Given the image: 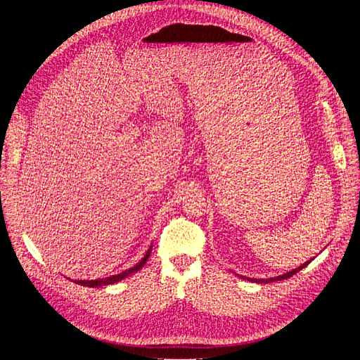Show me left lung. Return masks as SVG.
I'll list each match as a JSON object with an SVG mask.
<instances>
[{"label": "left lung", "mask_w": 360, "mask_h": 360, "mask_svg": "<svg viewBox=\"0 0 360 360\" xmlns=\"http://www.w3.org/2000/svg\"><path fill=\"white\" fill-rule=\"evenodd\" d=\"M311 263V259L308 261V263H304V264H302L300 267H297V269H294V270H291V271H288V274H284V275H281V276H278V278H270V279H250V281H255V282H261V284H267V282H274V281H282V279H288V278H291L292 275H296L297 271H300L303 267H307L308 264Z\"/></svg>", "instance_id": "obj_1"}]
</instances>
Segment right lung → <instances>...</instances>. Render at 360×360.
I'll return each mask as SVG.
<instances>
[{
    "mask_svg": "<svg viewBox=\"0 0 360 360\" xmlns=\"http://www.w3.org/2000/svg\"><path fill=\"white\" fill-rule=\"evenodd\" d=\"M150 250H151V248L148 249V252L144 255V258L141 259L139 263H138L135 267L129 269V270H124V271H122V274L114 275V276H110V278H105V279H94V281H75V282H76V284H79V285H84V287H91V288H94V287H103V285H111V284H115V282H118V281H122V279L127 278L129 275L135 274V271H138L141 267H143V266L147 263V259H148V257H150Z\"/></svg>",
    "mask_w": 360,
    "mask_h": 360,
    "instance_id": "1",
    "label": "right lung"
}]
</instances>
